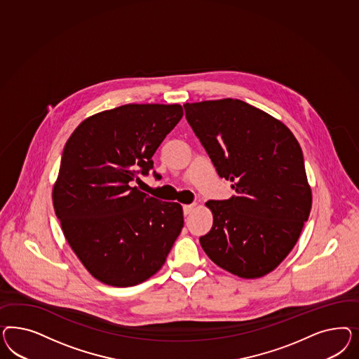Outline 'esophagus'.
<instances>
[{"label": "esophagus", "mask_w": 359, "mask_h": 359, "mask_svg": "<svg viewBox=\"0 0 359 359\" xmlns=\"http://www.w3.org/2000/svg\"><path fill=\"white\" fill-rule=\"evenodd\" d=\"M194 209H195V204H189V205H184V207H183V212H184L185 216H187V215H189V213H191V212H192Z\"/></svg>", "instance_id": "34e87169"}]
</instances>
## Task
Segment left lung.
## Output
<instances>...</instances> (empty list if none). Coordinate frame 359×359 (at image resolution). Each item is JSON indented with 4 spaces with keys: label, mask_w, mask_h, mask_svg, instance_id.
<instances>
[{
    "label": "left lung",
    "mask_w": 359,
    "mask_h": 359,
    "mask_svg": "<svg viewBox=\"0 0 359 359\" xmlns=\"http://www.w3.org/2000/svg\"><path fill=\"white\" fill-rule=\"evenodd\" d=\"M185 118L218 176L236 196L209 200L210 231L201 248L221 269L245 279L275 270L294 249L312 208L303 151L291 130L249 104H185Z\"/></svg>",
    "instance_id": "1"
}]
</instances>
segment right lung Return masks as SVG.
I'll use <instances>...</instances> for the list:
<instances>
[{
  "label": "right lung",
  "instance_id": "1",
  "mask_svg": "<svg viewBox=\"0 0 359 359\" xmlns=\"http://www.w3.org/2000/svg\"><path fill=\"white\" fill-rule=\"evenodd\" d=\"M182 117L179 104H128L83 121L65 143L55 213L71 249L100 282L147 280L182 231L180 204L131 187L149 174L152 155Z\"/></svg>",
  "mask_w": 359,
  "mask_h": 359
}]
</instances>
